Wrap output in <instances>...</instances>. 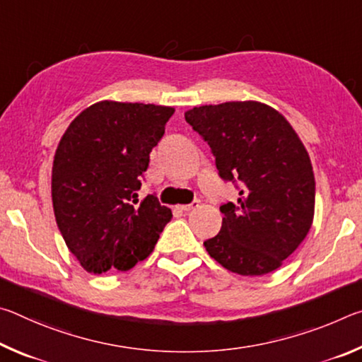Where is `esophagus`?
Listing matches in <instances>:
<instances>
[{
  "label": "esophagus",
  "instance_id": "34e87169",
  "mask_svg": "<svg viewBox=\"0 0 362 362\" xmlns=\"http://www.w3.org/2000/svg\"><path fill=\"white\" fill-rule=\"evenodd\" d=\"M198 206H199V201H192V203H189V204L180 206V211L188 212V211H192V209H196V207H198Z\"/></svg>",
  "mask_w": 362,
  "mask_h": 362
}]
</instances>
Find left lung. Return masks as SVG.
<instances>
[{
	"mask_svg": "<svg viewBox=\"0 0 362 362\" xmlns=\"http://www.w3.org/2000/svg\"><path fill=\"white\" fill-rule=\"evenodd\" d=\"M185 119L211 146L218 175L240 189L236 204L220 206L222 228L206 250L243 276L274 272L313 223L315 174L302 140L283 115L252 100L194 107Z\"/></svg>",
	"mask_w": 362,
	"mask_h": 362,
	"instance_id": "left-lung-1",
	"label": "left lung"
}]
</instances>
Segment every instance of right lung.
Masks as SVG:
<instances>
[{"instance_id":"right-lung-1","label":"right lung","mask_w":362,"mask_h":362,"mask_svg":"<svg viewBox=\"0 0 362 362\" xmlns=\"http://www.w3.org/2000/svg\"><path fill=\"white\" fill-rule=\"evenodd\" d=\"M173 107L94 103L71 121L54 156L52 206L70 252L86 272H127L155 249L173 218L155 194L139 199L150 151Z\"/></svg>"}]
</instances>
